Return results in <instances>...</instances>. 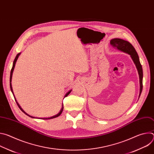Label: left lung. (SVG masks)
<instances>
[{
  "label": "left lung",
  "mask_w": 154,
  "mask_h": 154,
  "mask_svg": "<svg viewBox=\"0 0 154 154\" xmlns=\"http://www.w3.org/2000/svg\"><path fill=\"white\" fill-rule=\"evenodd\" d=\"M110 45L114 48H116L119 51H121L124 52H125L130 55L131 58L134 61V63L136 65V67L138 69V74L140 75V96L141 95L142 90H143V69L142 66L140 63L138 55L134 48V47L131 44L124 39L119 38H115L111 40Z\"/></svg>",
  "instance_id": "obj_1"
}]
</instances>
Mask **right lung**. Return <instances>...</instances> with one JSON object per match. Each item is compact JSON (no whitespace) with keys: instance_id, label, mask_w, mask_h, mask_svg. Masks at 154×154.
I'll return each instance as SVG.
<instances>
[{"instance_id":"obj_1","label":"right lung","mask_w":154,"mask_h":154,"mask_svg":"<svg viewBox=\"0 0 154 154\" xmlns=\"http://www.w3.org/2000/svg\"><path fill=\"white\" fill-rule=\"evenodd\" d=\"M20 54V53H19V54H17V55H16V58H15V59H14V61H13V67H12V68H11V72H10V88H11V92L13 93V90H12V86H11V78H12V74H13V70H14V66H15V64H16V61H17V58H18V57H19V55ZM71 91H69V92H68L67 93V94L65 95V96L64 97H66V96H68L69 94V93H71ZM14 96V95H13ZM14 99H15V97H14ZM15 100H16V99H15ZM16 103H17V105H18V106H19V108L20 109V110L23 112H24L26 115H27V116H29V117H31V118H34V117H33V116H30V115H27L23 109H22L21 108H20V106H19V105L17 103V102H16ZM63 106L62 107V108H61V111L60 112V113H58L57 115H55V116H52V117H51V118H41V119H53V118H57V117H58V116H59L61 114V113H62V112H63Z\"/></svg>"}]
</instances>
